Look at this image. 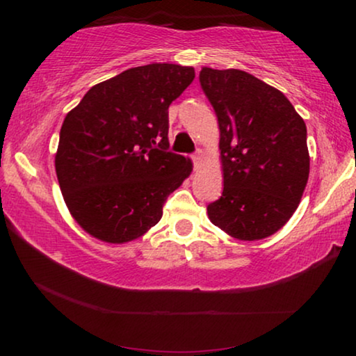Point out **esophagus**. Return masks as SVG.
Segmentation results:
<instances>
[{
  "instance_id": "1",
  "label": "esophagus",
  "mask_w": 356,
  "mask_h": 356,
  "mask_svg": "<svg viewBox=\"0 0 356 356\" xmlns=\"http://www.w3.org/2000/svg\"><path fill=\"white\" fill-rule=\"evenodd\" d=\"M191 159H193V163L194 165H199L202 162V159H204V154H202V150L201 149H197L196 152H194L193 155H191Z\"/></svg>"
}]
</instances>
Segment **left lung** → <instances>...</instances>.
Listing matches in <instances>:
<instances>
[{
	"label": "left lung",
	"mask_w": 356,
	"mask_h": 356,
	"mask_svg": "<svg viewBox=\"0 0 356 356\" xmlns=\"http://www.w3.org/2000/svg\"><path fill=\"white\" fill-rule=\"evenodd\" d=\"M199 82L220 129L223 191L209 218L238 240L274 235L308 183L305 121L280 90L246 71L202 67Z\"/></svg>",
	"instance_id": "obj_1"
}]
</instances>
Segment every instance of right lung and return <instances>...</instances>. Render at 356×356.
<instances>
[{"mask_svg":"<svg viewBox=\"0 0 356 356\" xmlns=\"http://www.w3.org/2000/svg\"><path fill=\"white\" fill-rule=\"evenodd\" d=\"M194 79L189 66L152 63L92 87L63 121L55 159L76 222L106 243L144 235L193 165L170 152L168 106Z\"/></svg>","mask_w":356,"mask_h":356,"instance_id":"add662e5","label":"right lung"}]
</instances>
